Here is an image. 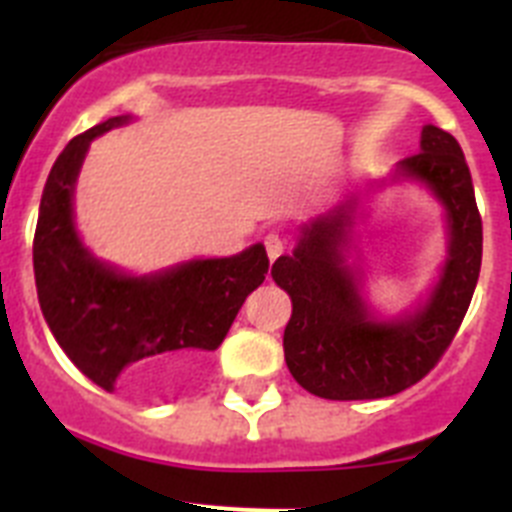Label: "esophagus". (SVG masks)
Returning a JSON list of instances; mask_svg holds the SVG:
<instances>
[{"instance_id": "obj_1", "label": "esophagus", "mask_w": 512, "mask_h": 512, "mask_svg": "<svg viewBox=\"0 0 512 512\" xmlns=\"http://www.w3.org/2000/svg\"><path fill=\"white\" fill-rule=\"evenodd\" d=\"M264 246L266 253H269V261H277L284 251H287V241H284L279 233H266L264 235Z\"/></svg>"}]
</instances>
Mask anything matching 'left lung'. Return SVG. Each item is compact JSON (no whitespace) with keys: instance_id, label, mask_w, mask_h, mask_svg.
I'll use <instances>...</instances> for the list:
<instances>
[{"instance_id":"left-lung-1","label":"left lung","mask_w":512,"mask_h":512,"mask_svg":"<svg viewBox=\"0 0 512 512\" xmlns=\"http://www.w3.org/2000/svg\"><path fill=\"white\" fill-rule=\"evenodd\" d=\"M397 174L428 184L449 217V259L420 310L397 320L369 312L359 274L343 259L351 205L302 225L292 256L271 266L274 282L292 297L284 361L300 387L325 400H379L420 382L451 346L477 287L482 217L454 135L425 125L420 151L402 158Z\"/></svg>"}]
</instances>
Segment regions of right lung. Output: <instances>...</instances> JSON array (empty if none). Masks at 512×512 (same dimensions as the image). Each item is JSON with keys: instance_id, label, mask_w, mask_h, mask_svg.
<instances>
[{"instance_id": "obj_1", "label": "right lung", "mask_w": 512, "mask_h": 512, "mask_svg": "<svg viewBox=\"0 0 512 512\" xmlns=\"http://www.w3.org/2000/svg\"><path fill=\"white\" fill-rule=\"evenodd\" d=\"M128 117H110L76 135L56 158L33 241L43 318L81 374L102 390H169L228 336L235 315L264 282L261 243L230 259H202L151 277H128L81 246L74 228V184L97 135Z\"/></svg>"}]
</instances>
